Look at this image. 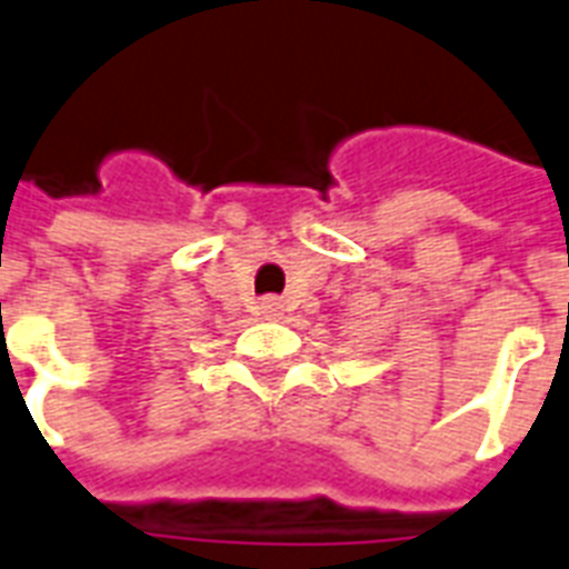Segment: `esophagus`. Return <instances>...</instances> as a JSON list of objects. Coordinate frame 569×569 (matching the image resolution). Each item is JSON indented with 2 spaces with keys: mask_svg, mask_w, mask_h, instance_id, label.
I'll use <instances>...</instances> for the list:
<instances>
[{
  "mask_svg": "<svg viewBox=\"0 0 569 569\" xmlns=\"http://www.w3.org/2000/svg\"><path fill=\"white\" fill-rule=\"evenodd\" d=\"M263 311H267L269 318H276L281 311V302L279 300H263Z\"/></svg>",
  "mask_w": 569,
  "mask_h": 569,
  "instance_id": "obj_1",
  "label": "esophagus"
}]
</instances>
